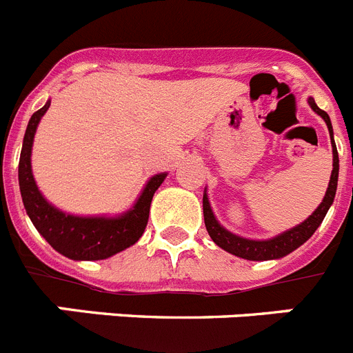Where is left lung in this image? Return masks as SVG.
<instances>
[{
	"label": "left lung",
	"mask_w": 353,
	"mask_h": 353,
	"mask_svg": "<svg viewBox=\"0 0 353 353\" xmlns=\"http://www.w3.org/2000/svg\"><path fill=\"white\" fill-rule=\"evenodd\" d=\"M311 109L314 113L320 114L323 118V121L327 123V129L330 134V143H332V173H330L329 187H327V192L323 196L322 203L318 205L316 210L304 221V223L297 224L292 230H286L281 235L272 236L269 240H252V239H244V236H239L235 233L228 232L226 228H223L219 224V221L215 219L214 212H212L210 203H208L207 191L203 194V215H205V226H207V232L210 235V239L214 240L215 244L219 245L224 251L232 252L235 256L244 258V260L251 261H265V260H277V258H283L286 254H290L292 251H295L297 248H301L305 240L310 239L316 228L322 224L323 217H325L327 210L330 208L332 201H334L336 189H338V173H339V157L338 150H336L334 138H332V123H330V118L325 111L318 108L316 102H314L313 97L307 99Z\"/></svg>",
	"instance_id": "8db88e82"
}]
</instances>
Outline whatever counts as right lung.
<instances>
[{
    "mask_svg": "<svg viewBox=\"0 0 353 353\" xmlns=\"http://www.w3.org/2000/svg\"><path fill=\"white\" fill-rule=\"evenodd\" d=\"M51 105L46 102L43 108L33 113L24 134L23 150L19 159V187L21 196L40 235L48 240L52 249L70 258V260H105L117 252L130 248L141 239L148 223L150 205L161 183L166 179V173L154 174L143 189L141 196L130 210L117 217H83V215L65 214L60 208L52 207L37 187L31 173V146L35 138L40 118Z\"/></svg>",
    "mask_w": 353,
    "mask_h": 353,
    "instance_id": "right-lung-1",
    "label": "right lung"
}]
</instances>
